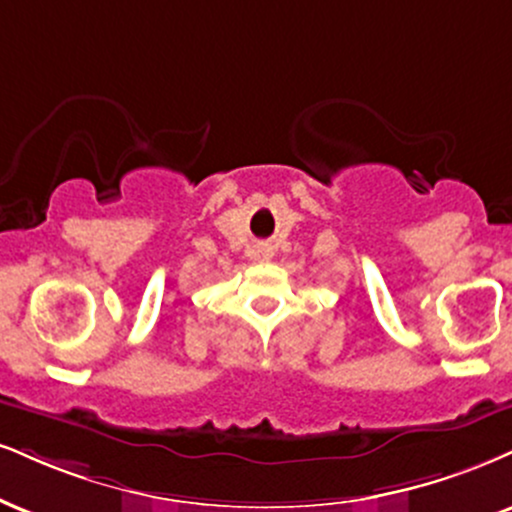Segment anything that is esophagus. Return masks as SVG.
<instances>
[{
  "mask_svg": "<svg viewBox=\"0 0 512 512\" xmlns=\"http://www.w3.org/2000/svg\"><path fill=\"white\" fill-rule=\"evenodd\" d=\"M264 255H267V257H269V250H267V248H264Z\"/></svg>",
  "mask_w": 512,
  "mask_h": 512,
  "instance_id": "1",
  "label": "esophagus"
}]
</instances>
